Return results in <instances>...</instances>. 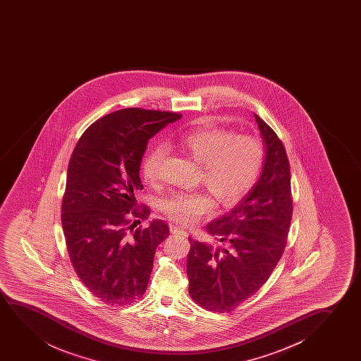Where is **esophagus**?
I'll use <instances>...</instances> for the list:
<instances>
[{
  "mask_svg": "<svg viewBox=\"0 0 361 361\" xmlns=\"http://www.w3.org/2000/svg\"><path fill=\"white\" fill-rule=\"evenodd\" d=\"M170 232L173 233V235H185V237L188 235V232L183 228L175 226V224L170 226Z\"/></svg>",
  "mask_w": 361,
  "mask_h": 361,
  "instance_id": "esophagus-1",
  "label": "esophagus"
}]
</instances>
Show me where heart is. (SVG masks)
<instances>
[{
	"label": "heart",
	"mask_w": 361,
	"mask_h": 361,
	"mask_svg": "<svg viewBox=\"0 0 361 361\" xmlns=\"http://www.w3.org/2000/svg\"><path fill=\"white\" fill-rule=\"evenodd\" d=\"M178 147L202 164L200 181L224 206H233L245 197L262 173L265 150L262 140L247 134L235 135L222 128L195 129L178 139ZM168 150L164 145L149 149L142 161V173L152 185L159 183ZM169 217L183 224L197 222L212 211L214 200L207 191L173 192L161 201Z\"/></svg>",
	"instance_id": "obj_1"
}]
</instances>
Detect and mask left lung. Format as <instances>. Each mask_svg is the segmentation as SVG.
Here are the masks:
<instances>
[{
  "instance_id": "left-lung-1",
  "label": "left lung",
  "mask_w": 361,
  "mask_h": 361,
  "mask_svg": "<svg viewBox=\"0 0 361 361\" xmlns=\"http://www.w3.org/2000/svg\"><path fill=\"white\" fill-rule=\"evenodd\" d=\"M265 143L262 175L231 213L207 226L223 247L188 238V293L207 311L232 312L255 295L285 250L292 218L290 163L281 139L255 114Z\"/></svg>"
}]
</instances>
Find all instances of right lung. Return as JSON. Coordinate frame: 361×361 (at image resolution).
<instances>
[{
    "instance_id": "obj_1",
    "label": "right lung",
    "mask_w": 361,
    "mask_h": 361,
    "mask_svg": "<svg viewBox=\"0 0 361 361\" xmlns=\"http://www.w3.org/2000/svg\"><path fill=\"white\" fill-rule=\"evenodd\" d=\"M181 114L124 109L85 130L70 158L61 203V224L70 260L81 282L109 306L143 296L154 255L169 237L165 221L154 219L134 193L143 190L140 161L149 139Z\"/></svg>"
}]
</instances>
